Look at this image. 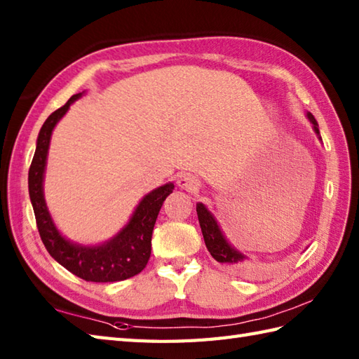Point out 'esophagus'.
<instances>
[{
	"label": "esophagus",
	"mask_w": 359,
	"mask_h": 359,
	"mask_svg": "<svg viewBox=\"0 0 359 359\" xmlns=\"http://www.w3.org/2000/svg\"><path fill=\"white\" fill-rule=\"evenodd\" d=\"M177 185L180 188L188 189V191H196V189L201 187V182L191 174H180L177 179Z\"/></svg>",
	"instance_id": "34e87169"
}]
</instances>
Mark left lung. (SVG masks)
Instances as JSON below:
<instances>
[{
  "label": "left lung",
  "mask_w": 359,
  "mask_h": 359,
  "mask_svg": "<svg viewBox=\"0 0 359 359\" xmlns=\"http://www.w3.org/2000/svg\"><path fill=\"white\" fill-rule=\"evenodd\" d=\"M307 117L311 123H313L315 133L319 135V128H318L316 118L311 116L310 112L307 114ZM196 210H197V217H199V224L202 228L205 245H207L211 256L220 264L233 266V269H236V270H242L243 269L242 261L245 257H243L239 251H236L230 245V243L226 242V239L224 238V234H222V231H220V228L216 222V219L212 217L211 212L205 208L202 203H197Z\"/></svg>",
  "instance_id": "obj_1"
}]
</instances>
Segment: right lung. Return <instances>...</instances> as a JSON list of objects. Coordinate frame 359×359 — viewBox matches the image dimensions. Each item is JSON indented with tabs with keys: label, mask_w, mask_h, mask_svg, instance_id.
<instances>
[{
	"label": "right lung",
	"mask_w": 359,
	"mask_h": 359,
	"mask_svg": "<svg viewBox=\"0 0 359 359\" xmlns=\"http://www.w3.org/2000/svg\"><path fill=\"white\" fill-rule=\"evenodd\" d=\"M81 94L72 95L66 104L46 118L36 139V149L29 168V196L36 228L49 255L75 276L88 282H117L139 274L151 256V238L162 203L174 184L160 187L144 196L129 224L116 238L98 247H83L66 241L53 225L43 196V175L52 129Z\"/></svg>",
	"instance_id": "add662e5"
}]
</instances>
